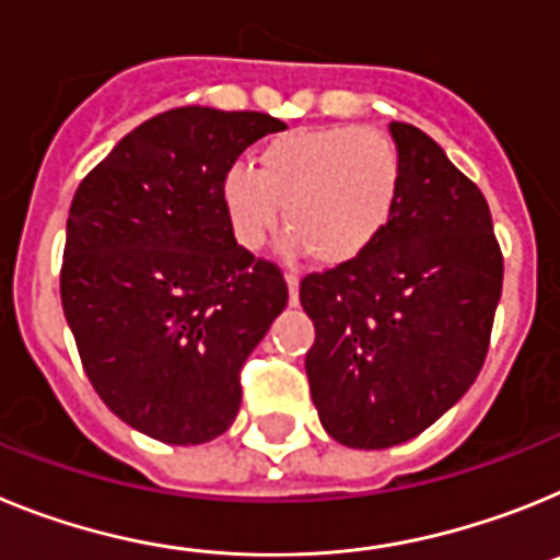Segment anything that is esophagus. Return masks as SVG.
Instances as JSON below:
<instances>
[{"label": "esophagus", "instance_id": "1", "mask_svg": "<svg viewBox=\"0 0 560 560\" xmlns=\"http://www.w3.org/2000/svg\"><path fill=\"white\" fill-rule=\"evenodd\" d=\"M284 279H287V287H290V304H299V281H301V276L295 273V270H287Z\"/></svg>", "mask_w": 560, "mask_h": 560}]
</instances>
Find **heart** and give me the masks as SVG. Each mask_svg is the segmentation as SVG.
I'll list each match as a JSON object with an SVG mask.
<instances>
[{
	"mask_svg": "<svg viewBox=\"0 0 560 560\" xmlns=\"http://www.w3.org/2000/svg\"><path fill=\"white\" fill-rule=\"evenodd\" d=\"M402 188L400 145L377 129L320 126L265 143L256 168L231 165L222 206L240 245H265L279 222L315 265H343L383 233Z\"/></svg>",
	"mask_w": 560,
	"mask_h": 560,
	"instance_id": "obj_1",
	"label": "heart"
}]
</instances>
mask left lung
<instances>
[{
  "mask_svg": "<svg viewBox=\"0 0 560 560\" xmlns=\"http://www.w3.org/2000/svg\"><path fill=\"white\" fill-rule=\"evenodd\" d=\"M402 188L361 256L301 279L315 324L307 377L320 425L349 448H392L440 420L482 369L504 259L488 199L411 124L388 126Z\"/></svg>",
  "mask_w": 560,
  "mask_h": 560,
  "instance_id": "obj_1",
  "label": "left lung"
}]
</instances>
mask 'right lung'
<instances>
[{
  "label": "right lung",
  "mask_w": 560,
  "mask_h": 560,
  "mask_svg": "<svg viewBox=\"0 0 560 560\" xmlns=\"http://www.w3.org/2000/svg\"><path fill=\"white\" fill-rule=\"evenodd\" d=\"M287 129L265 112L179 106L126 135L78 186L61 304L92 388L168 445L225 434L240 374L287 304L279 265L236 242L222 179Z\"/></svg>",
  "instance_id": "obj_1"
}]
</instances>
